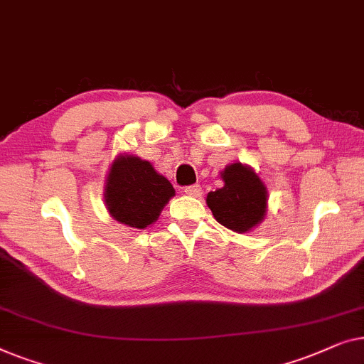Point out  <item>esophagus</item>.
Returning a JSON list of instances; mask_svg holds the SVG:
<instances>
[{
  "mask_svg": "<svg viewBox=\"0 0 364 364\" xmlns=\"http://www.w3.org/2000/svg\"><path fill=\"white\" fill-rule=\"evenodd\" d=\"M184 193L188 194V196H194V198H199L203 194V189L199 184H193V186H186L184 188Z\"/></svg>",
  "mask_w": 364,
  "mask_h": 364,
  "instance_id": "34e87169",
  "label": "esophagus"
}]
</instances>
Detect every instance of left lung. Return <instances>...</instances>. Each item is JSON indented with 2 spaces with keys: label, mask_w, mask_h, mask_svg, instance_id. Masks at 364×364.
I'll return each instance as SVG.
<instances>
[{
  "label": "left lung",
  "mask_w": 364,
  "mask_h": 364,
  "mask_svg": "<svg viewBox=\"0 0 364 364\" xmlns=\"http://www.w3.org/2000/svg\"><path fill=\"white\" fill-rule=\"evenodd\" d=\"M224 186L208 193L206 203L216 221L234 232H247L267 213V188L250 166L228 165L221 173Z\"/></svg>",
  "instance_id": "obj_1"
}]
</instances>
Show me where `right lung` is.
Here are the masks:
<instances>
[{"mask_svg":"<svg viewBox=\"0 0 364 364\" xmlns=\"http://www.w3.org/2000/svg\"><path fill=\"white\" fill-rule=\"evenodd\" d=\"M104 196L107 211L115 221L145 229L156 221L165 204L175 196V188L156 173L151 163L120 155L107 175Z\"/></svg>","mask_w":364,"mask_h":364,"instance_id":"right-lung-1","label":"right lung"}]
</instances>
